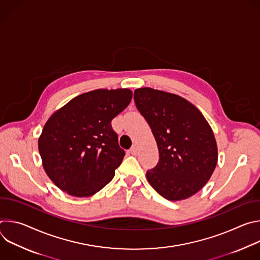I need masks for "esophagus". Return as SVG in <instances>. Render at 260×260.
Returning <instances> with one entry per match:
<instances>
[{"label": "esophagus", "mask_w": 260, "mask_h": 260, "mask_svg": "<svg viewBox=\"0 0 260 260\" xmlns=\"http://www.w3.org/2000/svg\"><path fill=\"white\" fill-rule=\"evenodd\" d=\"M129 152L133 154V155H137L138 154V148L137 146H133L131 149H129Z\"/></svg>", "instance_id": "esophagus-1"}]
</instances>
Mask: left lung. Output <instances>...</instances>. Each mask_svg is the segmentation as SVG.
I'll use <instances>...</instances> for the list:
<instances>
[{
    "mask_svg": "<svg viewBox=\"0 0 260 260\" xmlns=\"http://www.w3.org/2000/svg\"><path fill=\"white\" fill-rule=\"evenodd\" d=\"M134 99L159 152L156 167L146 173L148 182L169 201L196 194L211 178L218 160L208 121L194 105L174 93L143 87L135 90Z\"/></svg>",
    "mask_w": 260,
    "mask_h": 260,
    "instance_id": "left-lung-1",
    "label": "left lung"
}]
</instances>
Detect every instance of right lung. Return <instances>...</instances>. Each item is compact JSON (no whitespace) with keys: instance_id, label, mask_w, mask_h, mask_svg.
Wrapping results in <instances>:
<instances>
[{"instance_id":"add662e5","label":"right lung","mask_w":260,"mask_h":260,"mask_svg":"<svg viewBox=\"0 0 260 260\" xmlns=\"http://www.w3.org/2000/svg\"><path fill=\"white\" fill-rule=\"evenodd\" d=\"M132 98L127 88L96 89L74 98L50 116L38 148L46 174L59 189L86 198L113 179L125 152L111 121Z\"/></svg>"}]
</instances>
